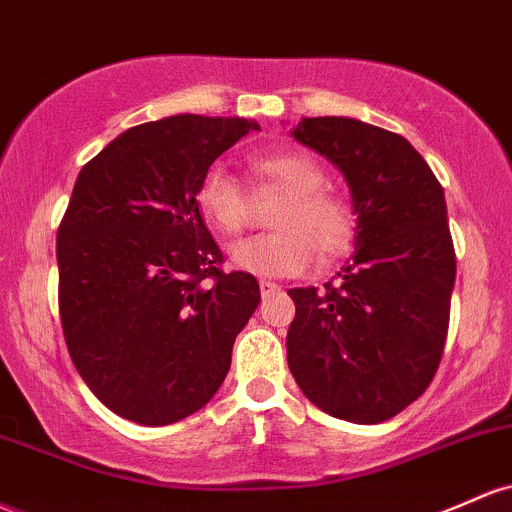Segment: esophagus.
<instances>
[{
	"label": "esophagus",
	"instance_id": "1",
	"mask_svg": "<svg viewBox=\"0 0 512 512\" xmlns=\"http://www.w3.org/2000/svg\"><path fill=\"white\" fill-rule=\"evenodd\" d=\"M260 291H262V296H272V294H277V291H279V284L267 282V279H262V282H260Z\"/></svg>",
	"mask_w": 512,
	"mask_h": 512
}]
</instances>
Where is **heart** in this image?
<instances>
[{"label": "heart", "instance_id": "obj_1", "mask_svg": "<svg viewBox=\"0 0 512 512\" xmlns=\"http://www.w3.org/2000/svg\"><path fill=\"white\" fill-rule=\"evenodd\" d=\"M257 177L286 192L272 218L274 233L255 235L230 247V262L257 277H299L320 257L340 260L355 245L357 216L350 201L325 189V170L303 150H277L252 160ZM196 204L223 235L240 233L247 201L240 184L223 167H211L196 189Z\"/></svg>", "mask_w": 512, "mask_h": 512}]
</instances>
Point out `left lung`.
Masks as SVG:
<instances>
[{
  "mask_svg": "<svg viewBox=\"0 0 512 512\" xmlns=\"http://www.w3.org/2000/svg\"><path fill=\"white\" fill-rule=\"evenodd\" d=\"M291 136L345 174L357 235L338 279L289 291V369L320 411L384 423L423 396L445 350L457 274L445 192L406 138L372 123L318 116Z\"/></svg>",
  "mask_w": 512,
  "mask_h": 512,
  "instance_id": "1",
  "label": "left lung"
}]
</instances>
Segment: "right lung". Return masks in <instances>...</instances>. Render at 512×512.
<instances>
[{
  "instance_id": "obj_1",
  "label": "right lung",
  "mask_w": 512,
  "mask_h": 512,
  "mask_svg": "<svg viewBox=\"0 0 512 512\" xmlns=\"http://www.w3.org/2000/svg\"><path fill=\"white\" fill-rule=\"evenodd\" d=\"M250 131L196 114L140 123L77 177L58 228L60 323L84 384L121 418L177 423L226 379L260 284L218 267L196 189Z\"/></svg>"
}]
</instances>
